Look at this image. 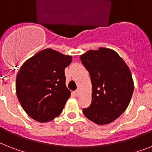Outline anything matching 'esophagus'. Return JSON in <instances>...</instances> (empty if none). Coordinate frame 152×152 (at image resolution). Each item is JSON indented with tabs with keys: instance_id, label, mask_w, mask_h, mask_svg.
<instances>
[{
	"instance_id": "34e87169",
	"label": "esophagus",
	"mask_w": 152,
	"mask_h": 152,
	"mask_svg": "<svg viewBox=\"0 0 152 152\" xmlns=\"http://www.w3.org/2000/svg\"><path fill=\"white\" fill-rule=\"evenodd\" d=\"M74 94H75V95H76V97H78V96L80 95V91H79V90H76V91H75Z\"/></svg>"
}]
</instances>
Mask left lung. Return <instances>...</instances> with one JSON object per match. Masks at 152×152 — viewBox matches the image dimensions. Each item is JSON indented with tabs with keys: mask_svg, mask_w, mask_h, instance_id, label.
Here are the masks:
<instances>
[{
	"mask_svg": "<svg viewBox=\"0 0 152 152\" xmlns=\"http://www.w3.org/2000/svg\"><path fill=\"white\" fill-rule=\"evenodd\" d=\"M90 73L92 102L83 112L98 125L108 124L119 118L127 108L134 92L131 72L115 50L100 48L80 56Z\"/></svg>",
	"mask_w": 152,
	"mask_h": 152,
	"instance_id": "1",
	"label": "left lung"
}]
</instances>
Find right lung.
Here are the masks:
<instances>
[{
    "mask_svg": "<svg viewBox=\"0 0 152 152\" xmlns=\"http://www.w3.org/2000/svg\"><path fill=\"white\" fill-rule=\"evenodd\" d=\"M72 59L70 55L48 48L21 66L16 77V94L32 119L46 123L61 114L70 97L65 69Z\"/></svg>",
    "mask_w": 152,
    "mask_h": 152,
    "instance_id": "1",
    "label": "right lung"
}]
</instances>
